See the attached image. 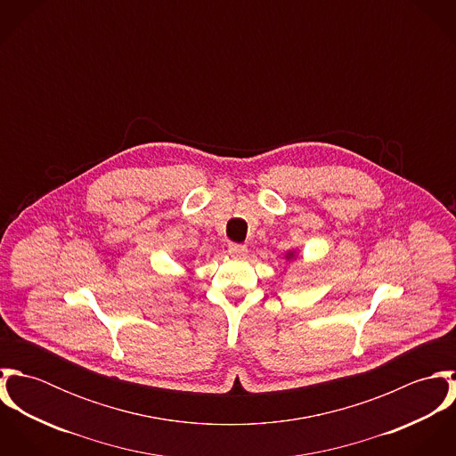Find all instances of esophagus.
Returning a JSON list of instances; mask_svg holds the SVG:
<instances>
[{
	"mask_svg": "<svg viewBox=\"0 0 456 456\" xmlns=\"http://www.w3.org/2000/svg\"><path fill=\"white\" fill-rule=\"evenodd\" d=\"M228 253L233 258H242V256L248 255V246H244V244H230L228 246Z\"/></svg>",
	"mask_w": 456,
	"mask_h": 456,
	"instance_id": "esophagus-1",
	"label": "esophagus"
}]
</instances>
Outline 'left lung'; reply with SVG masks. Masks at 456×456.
Segmentation results:
<instances>
[{"label": "left lung", "mask_w": 456, "mask_h": 456, "mask_svg": "<svg viewBox=\"0 0 456 456\" xmlns=\"http://www.w3.org/2000/svg\"><path fill=\"white\" fill-rule=\"evenodd\" d=\"M293 256H295V253H291V251H289V253H288V255H286V258H288V260H291V258H293Z\"/></svg>", "instance_id": "obj_1"}]
</instances>
